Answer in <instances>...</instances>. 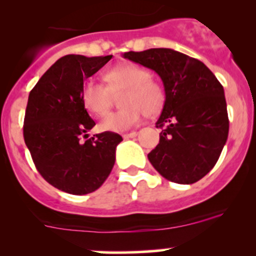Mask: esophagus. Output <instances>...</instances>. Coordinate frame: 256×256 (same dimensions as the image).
Returning a JSON list of instances; mask_svg holds the SVG:
<instances>
[{"instance_id": "34e87169", "label": "esophagus", "mask_w": 256, "mask_h": 256, "mask_svg": "<svg viewBox=\"0 0 256 256\" xmlns=\"http://www.w3.org/2000/svg\"><path fill=\"white\" fill-rule=\"evenodd\" d=\"M138 136V132L136 131H131V132H128V134H124L122 138H125V140H128V138H134Z\"/></svg>"}]
</instances>
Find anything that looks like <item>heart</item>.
Wrapping results in <instances>:
<instances>
[{
	"label": "heart",
	"instance_id": "1",
	"mask_svg": "<svg viewBox=\"0 0 256 256\" xmlns=\"http://www.w3.org/2000/svg\"><path fill=\"white\" fill-rule=\"evenodd\" d=\"M106 84L88 80L82 88V100L85 108L95 116H104L112 109L114 95L125 92L121 105L125 108L109 114L100 124L104 131L122 132L135 128L142 121L144 114L154 115L164 105L166 95L160 82L151 79L147 69L136 64H121L108 70Z\"/></svg>",
	"mask_w": 256,
	"mask_h": 256
}]
</instances>
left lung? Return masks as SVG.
I'll return each mask as SVG.
<instances>
[{
  "mask_svg": "<svg viewBox=\"0 0 256 256\" xmlns=\"http://www.w3.org/2000/svg\"><path fill=\"white\" fill-rule=\"evenodd\" d=\"M124 58L152 69L164 82V109L156 122L160 142L147 154L171 182L192 184L214 167L226 142L229 118L224 89L196 58L170 48L128 52Z\"/></svg>",
  "mask_w": 256,
  "mask_h": 256,
  "instance_id": "obj_1",
  "label": "left lung"
}]
</instances>
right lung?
Wrapping results in <instances>:
<instances>
[{
    "label": "right lung",
    "mask_w": 256,
    "mask_h": 256,
    "mask_svg": "<svg viewBox=\"0 0 256 256\" xmlns=\"http://www.w3.org/2000/svg\"><path fill=\"white\" fill-rule=\"evenodd\" d=\"M112 58L62 56L28 96L23 138L36 168L49 184L70 194H88L105 182L122 141L112 131L82 141L95 126L82 100V88Z\"/></svg>",
    "instance_id": "obj_1"
}]
</instances>
